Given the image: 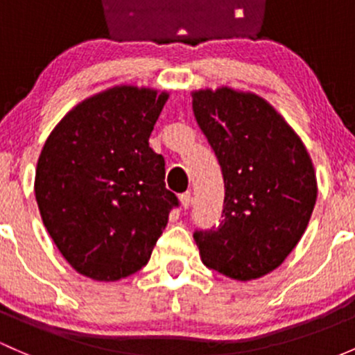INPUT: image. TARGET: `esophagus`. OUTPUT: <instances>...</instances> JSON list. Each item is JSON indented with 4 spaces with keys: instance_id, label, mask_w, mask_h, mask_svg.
<instances>
[{
    "instance_id": "1",
    "label": "esophagus",
    "mask_w": 355,
    "mask_h": 355,
    "mask_svg": "<svg viewBox=\"0 0 355 355\" xmlns=\"http://www.w3.org/2000/svg\"><path fill=\"white\" fill-rule=\"evenodd\" d=\"M179 200H181V207L184 209H188L189 207H191L193 196H191V193H182L181 196H179Z\"/></svg>"
}]
</instances>
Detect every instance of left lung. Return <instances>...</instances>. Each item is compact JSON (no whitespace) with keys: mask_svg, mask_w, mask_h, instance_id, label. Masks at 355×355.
Wrapping results in <instances>:
<instances>
[{"mask_svg":"<svg viewBox=\"0 0 355 355\" xmlns=\"http://www.w3.org/2000/svg\"><path fill=\"white\" fill-rule=\"evenodd\" d=\"M193 112L222 167V223L196 230L207 268L250 281L279 268L303 237L316 201L306 147L254 93L193 91Z\"/></svg>","mask_w":355,"mask_h":355,"instance_id":"obj_1","label":"left lung"}]
</instances>
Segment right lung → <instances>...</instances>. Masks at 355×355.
Here are the masks:
<instances>
[{
    "mask_svg": "<svg viewBox=\"0 0 355 355\" xmlns=\"http://www.w3.org/2000/svg\"><path fill=\"white\" fill-rule=\"evenodd\" d=\"M169 93L115 86L57 123L37 162L35 198L57 249L83 276L118 281L147 264L176 194L148 147Z\"/></svg>",
    "mask_w": 355,
    "mask_h": 355,
    "instance_id": "right-lung-1",
    "label": "right lung"
}]
</instances>
